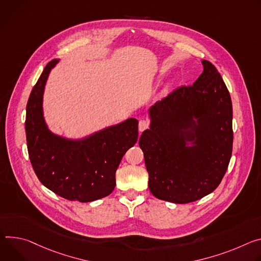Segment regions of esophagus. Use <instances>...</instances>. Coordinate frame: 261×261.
I'll list each match as a JSON object with an SVG mask.
<instances>
[{"label":"esophagus","instance_id":"1","mask_svg":"<svg viewBox=\"0 0 261 261\" xmlns=\"http://www.w3.org/2000/svg\"><path fill=\"white\" fill-rule=\"evenodd\" d=\"M148 125H149L148 121H146V120H140V121H139V132L142 133L143 130L147 129V128H148Z\"/></svg>","mask_w":261,"mask_h":261}]
</instances>
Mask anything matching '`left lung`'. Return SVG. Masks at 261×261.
<instances>
[{"mask_svg":"<svg viewBox=\"0 0 261 261\" xmlns=\"http://www.w3.org/2000/svg\"><path fill=\"white\" fill-rule=\"evenodd\" d=\"M203 71L148 109L149 128L140 139L158 199L189 203L214 192L232 152V102L218 69L202 60Z\"/></svg>","mask_w":261,"mask_h":261,"instance_id":"left-lung-1","label":"left lung"}]
</instances>
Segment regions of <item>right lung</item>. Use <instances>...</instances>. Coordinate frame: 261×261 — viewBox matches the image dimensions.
<instances>
[{"label":"right lung","instance_id":"add662e5","mask_svg":"<svg viewBox=\"0 0 261 261\" xmlns=\"http://www.w3.org/2000/svg\"><path fill=\"white\" fill-rule=\"evenodd\" d=\"M44 67L29 97L25 136L29 158L40 182L70 201L91 202L110 195L115 173L125 152L138 140V120L128 118L83 138L53 133L44 118L43 94L51 69Z\"/></svg>","mask_w":261,"mask_h":261}]
</instances>
